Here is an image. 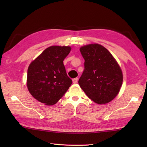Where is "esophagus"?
I'll list each match as a JSON object with an SVG mask.
<instances>
[{
	"label": "esophagus",
	"mask_w": 147,
	"mask_h": 147,
	"mask_svg": "<svg viewBox=\"0 0 147 147\" xmlns=\"http://www.w3.org/2000/svg\"><path fill=\"white\" fill-rule=\"evenodd\" d=\"M78 78H75L73 79V83H76L78 82Z\"/></svg>",
	"instance_id": "34e87169"
}]
</instances>
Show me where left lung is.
I'll use <instances>...</instances> for the list:
<instances>
[{"label":"left lung","instance_id":"8db88e82","mask_svg":"<svg viewBox=\"0 0 147 147\" xmlns=\"http://www.w3.org/2000/svg\"><path fill=\"white\" fill-rule=\"evenodd\" d=\"M85 69L78 81L88 97L98 104L112 100L123 83V73L117 61L107 49L94 43L82 47Z\"/></svg>","mask_w":147,"mask_h":147}]
</instances>
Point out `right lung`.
I'll return each instance as SVG.
<instances>
[{
  "mask_svg": "<svg viewBox=\"0 0 147 147\" xmlns=\"http://www.w3.org/2000/svg\"><path fill=\"white\" fill-rule=\"evenodd\" d=\"M69 46H51L32 62L28 69L27 87L37 100L54 105L71 85L64 59L71 51Z\"/></svg>",
  "mask_w": 147,
  "mask_h": 147,
  "instance_id": "1",
  "label": "right lung"
}]
</instances>
